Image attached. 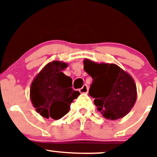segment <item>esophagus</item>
<instances>
[{
  "label": "esophagus",
  "instance_id": "1",
  "mask_svg": "<svg viewBox=\"0 0 157 157\" xmlns=\"http://www.w3.org/2000/svg\"><path fill=\"white\" fill-rule=\"evenodd\" d=\"M89 91V87L87 85H84L81 89H79V92L81 94H87Z\"/></svg>",
  "mask_w": 157,
  "mask_h": 157
}]
</instances>
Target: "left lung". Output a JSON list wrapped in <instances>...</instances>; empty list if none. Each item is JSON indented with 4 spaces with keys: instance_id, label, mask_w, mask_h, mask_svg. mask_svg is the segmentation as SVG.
Returning <instances> with one entry per match:
<instances>
[{
    "instance_id": "left-lung-1",
    "label": "left lung",
    "mask_w": 157,
    "mask_h": 157,
    "mask_svg": "<svg viewBox=\"0 0 157 157\" xmlns=\"http://www.w3.org/2000/svg\"><path fill=\"white\" fill-rule=\"evenodd\" d=\"M83 64L93 78L89 94L102 116L116 120L127 115L137 100V87L131 75L114 63H98L85 59Z\"/></svg>"
}]
</instances>
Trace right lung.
I'll use <instances>...</instances> for the list:
<instances>
[{"label": "right lung", "instance_id": "obj_1", "mask_svg": "<svg viewBox=\"0 0 157 157\" xmlns=\"http://www.w3.org/2000/svg\"><path fill=\"white\" fill-rule=\"evenodd\" d=\"M67 63L52 61L36 75L30 86L32 105L43 117L59 120L69 112L72 101L79 96L71 88L72 79L63 74Z\"/></svg>", "mask_w": 157, "mask_h": 157}]
</instances>
